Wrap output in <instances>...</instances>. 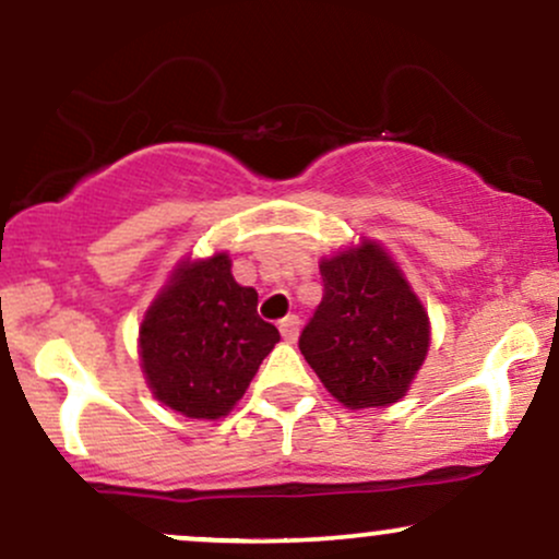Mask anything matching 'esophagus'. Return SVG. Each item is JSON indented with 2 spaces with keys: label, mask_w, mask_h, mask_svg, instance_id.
Wrapping results in <instances>:
<instances>
[{
  "label": "esophagus",
  "mask_w": 559,
  "mask_h": 559,
  "mask_svg": "<svg viewBox=\"0 0 559 559\" xmlns=\"http://www.w3.org/2000/svg\"><path fill=\"white\" fill-rule=\"evenodd\" d=\"M278 331H281V336H284V342H288V344L297 342V336H299V318L297 316L284 318V320H281Z\"/></svg>",
  "instance_id": "1"
}]
</instances>
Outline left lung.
Wrapping results in <instances>:
<instances>
[{
    "label": "left lung",
    "mask_w": 559,
    "mask_h": 559,
    "mask_svg": "<svg viewBox=\"0 0 559 559\" xmlns=\"http://www.w3.org/2000/svg\"><path fill=\"white\" fill-rule=\"evenodd\" d=\"M323 301L299 349L323 386L352 409L402 400L426 360L428 316L378 243L320 262Z\"/></svg>",
    "instance_id": "obj_1"
}]
</instances>
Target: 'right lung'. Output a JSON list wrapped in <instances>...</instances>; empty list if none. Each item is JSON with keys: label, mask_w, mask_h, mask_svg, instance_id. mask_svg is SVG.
Wrapping results in <instances>:
<instances>
[{"label": "right lung", "mask_w": 559, "mask_h": 559, "mask_svg": "<svg viewBox=\"0 0 559 559\" xmlns=\"http://www.w3.org/2000/svg\"><path fill=\"white\" fill-rule=\"evenodd\" d=\"M139 338L152 394L186 418L215 420L234 409L281 336L258 316V292L234 281L228 254H215L173 273Z\"/></svg>", "instance_id": "right-lung-1"}]
</instances>
